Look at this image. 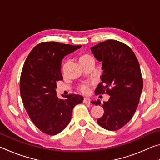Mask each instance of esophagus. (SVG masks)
Wrapping results in <instances>:
<instances>
[{
	"mask_svg": "<svg viewBox=\"0 0 160 160\" xmlns=\"http://www.w3.org/2000/svg\"><path fill=\"white\" fill-rule=\"evenodd\" d=\"M90 102L91 100L89 98H84L83 99V102L85 103V104H90Z\"/></svg>",
	"mask_w": 160,
	"mask_h": 160,
	"instance_id": "obj_1",
	"label": "esophagus"
}]
</instances>
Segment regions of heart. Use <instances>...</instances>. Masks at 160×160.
<instances>
[{
  "instance_id": "heart-1",
  "label": "heart",
  "mask_w": 160,
  "mask_h": 160,
  "mask_svg": "<svg viewBox=\"0 0 160 160\" xmlns=\"http://www.w3.org/2000/svg\"><path fill=\"white\" fill-rule=\"evenodd\" d=\"M94 60L93 57L89 54H83L80 57V63H86L88 62ZM80 91L82 92L83 94H88L90 92V84L83 83L79 86Z\"/></svg>"
}]
</instances>
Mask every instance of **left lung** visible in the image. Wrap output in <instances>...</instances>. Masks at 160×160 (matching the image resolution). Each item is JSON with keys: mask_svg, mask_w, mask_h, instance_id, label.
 <instances>
[{"mask_svg": "<svg viewBox=\"0 0 160 160\" xmlns=\"http://www.w3.org/2000/svg\"><path fill=\"white\" fill-rule=\"evenodd\" d=\"M103 70L95 94L110 96L102 105L104 114L97 119L100 126L109 131L122 128L132 118L138 105L143 81L139 62L128 46L116 40H107L92 47ZM95 105L101 102L92 101Z\"/></svg>", "mask_w": 160, "mask_h": 160, "instance_id": "left-lung-1", "label": "left lung"}]
</instances>
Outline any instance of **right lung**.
<instances>
[{
  "instance_id": "obj_1",
  "label": "right lung",
  "mask_w": 160,
  "mask_h": 160,
  "mask_svg": "<svg viewBox=\"0 0 160 160\" xmlns=\"http://www.w3.org/2000/svg\"><path fill=\"white\" fill-rule=\"evenodd\" d=\"M80 47L42 42L31 51L24 63L20 82L22 100L31 120L46 134L54 135L63 131L70 123L74 107L83 101L82 96L75 94L58 99L56 91V82L63 80L62 60Z\"/></svg>"
}]
</instances>
